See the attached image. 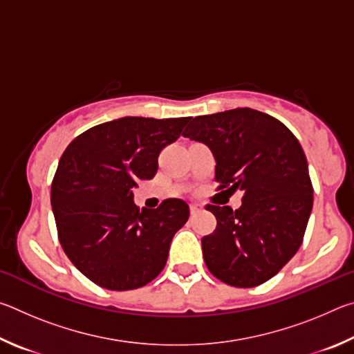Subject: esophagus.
<instances>
[{
  "label": "esophagus",
  "mask_w": 354,
  "mask_h": 354,
  "mask_svg": "<svg viewBox=\"0 0 354 354\" xmlns=\"http://www.w3.org/2000/svg\"><path fill=\"white\" fill-rule=\"evenodd\" d=\"M200 209H201L200 205H196V203H190V214L200 212Z\"/></svg>",
  "instance_id": "1"
}]
</instances>
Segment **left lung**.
<instances>
[{"label":"left lung","instance_id":"left-lung-1","mask_svg":"<svg viewBox=\"0 0 354 354\" xmlns=\"http://www.w3.org/2000/svg\"><path fill=\"white\" fill-rule=\"evenodd\" d=\"M184 137L212 151L218 190L243 194L236 211L206 206L217 218L201 239L209 272L234 287L266 283L298 251L313 211L301 145L279 120L250 107L195 117Z\"/></svg>","mask_w":354,"mask_h":354}]
</instances>
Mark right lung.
I'll return each instance as SVG.
<instances>
[{
	"instance_id": "obj_1",
	"label": "right lung",
	"mask_w": 354,
	"mask_h": 354,
	"mask_svg": "<svg viewBox=\"0 0 354 354\" xmlns=\"http://www.w3.org/2000/svg\"><path fill=\"white\" fill-rule=\"evenodd\" d=\"M192 117H123L77 136L59 160L51 206L68 259L95 284L131 290L162 272L173 236L189 218L187 203L136 206L133 189L154 178L162 148Z\"/></svg>"
}]
</instances>
